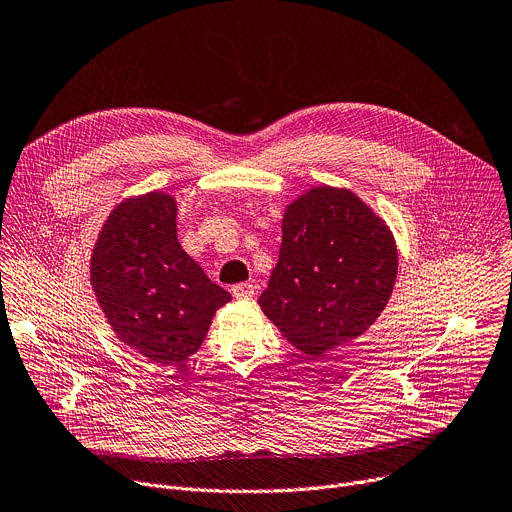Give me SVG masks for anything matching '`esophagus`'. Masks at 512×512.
Returning <instances> with one entry per match:
<instances>
[{
	"label": "esophagus",
	"mask_w": 512,
	"mask_h": 512,
	"mask_svg": "<svg viewBox=\"0 0 512 512\" xmlns=\"http://www.w3.org/2000/svg\"><path fill=\"white\" fill-rule=\"evenodd\" d=\"M253 294H255V286L249 284V282L232 286V296L238 298V300H247V298H251Z\"/></svg>",
	"instance_id": "esophagus-1"
}]
</instances>
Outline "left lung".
I'll return each mask as SVG.
<instances>
[{
	"mask_svg": "<svg viewBox=\"0 0 512 512\" xmlns=\"http://www.w3.org/2000/svg\"><path fill=\"white\" fill-rule=\"evenodd\" d=\"M395 276L387 224L352 191L323 185L288 206L280 257L257 302L294 348L323 356L379 319Z\"/></svg>",
	"mask_w": 512,
	"mask_h": 512,
	"instance_id": "obj_1",
	"label": "left lung"
}]
</instances>
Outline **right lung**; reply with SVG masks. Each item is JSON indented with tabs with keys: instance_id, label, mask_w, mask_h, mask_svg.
I'll return each instance as SVG.
<instances>
[{
	"instance_id": "1",
	"label": "right lung",
	"mask_w": 512,
	"mask_h": 512,
	"mask_svg": "<svg viewBox=\"0 0 512 512\" xmlns=\"http://www.w3.org/2000/svg\"><path fill=\"white\" fill-rule=\"evenodd\" d=\"M102 313L123 344L158 364L199 350L232 296L177 241V203L162 191L127 199L102 226L90 259Z\"/></svg>"
}]
</instances>
